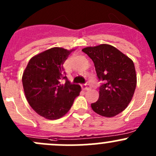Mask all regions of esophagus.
<instances>
[{"mask_svg":"<svg viewBox=\"0 0 156 156\" xmlns=\"http://www.w3.org/2000/svg\"><path fill=\"white\" fill-rule=\"evenodd\" d=\"M81 87H82L83 89L86 90H89V89H90V87H89V83L87 82V83H86V84H83V85L81 86Z\"/></svg>","mask_w":156,"mask_h":156,"instance_id":"esophagus-1","label":"esophagus"}]
</instances>
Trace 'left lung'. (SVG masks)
Listing matches in <instances>:
<instances>
[{"label":"left lung","mask_w":156,"mask_h":156,"mask_svg":"<svg viewBox=\"0 0 156 156\" xmlns=\"http://www.w3.org/2000/svg\"><path fill=\"white\" fill-rule=\"evenodd\" d=\"M82 51L92 59L99 80L103 81L98 100L91 108L104 117L117 115L126 108L134 94L136 75L133 61L109 44L87 47Z\"/></svg>","instance_id":"obj_1"}]
</instances>
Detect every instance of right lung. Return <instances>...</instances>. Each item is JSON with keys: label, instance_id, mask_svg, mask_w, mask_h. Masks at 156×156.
I'll return each instance as SVG.
<instances>
[{"label": "right lung", "instance_id": "1", "mask_svg": "<svg viewBox=\"0 0 156 156\" xmlns=\"http://www.w3.org/2000/svg\"><path fill=\"white\" fill-rule=\"evenodd\" d=\"M72 50L53 48L29 60L23 75L25 95L31 107L49 120L60 119L69 111L81 88L71 84L63 63ZM62 79L66 80L61 84Z\"/></svg>", "mask_w": 156, "mask_h": 156}]
</instances>
